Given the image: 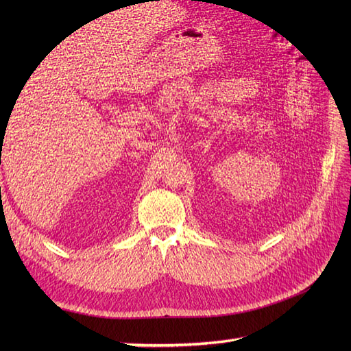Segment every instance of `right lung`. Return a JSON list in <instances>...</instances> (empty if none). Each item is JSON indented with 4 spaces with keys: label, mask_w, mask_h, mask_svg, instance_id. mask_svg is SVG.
<instances>
[{
    "label": "right lung",
    "mask_w": 351,
    "mask_h": 351,
    "mask_svg": "<svg viewBox=\"0 0 351 351\" xmlns=\"http://www.w3.org/2000/svg\"><path fill=\"white\" fill-rule=\"evenodd\" d=\"M0 162H1V161H0Z\"/></svg>",
    "instance_id": "obj_1"
}]
</instances>
